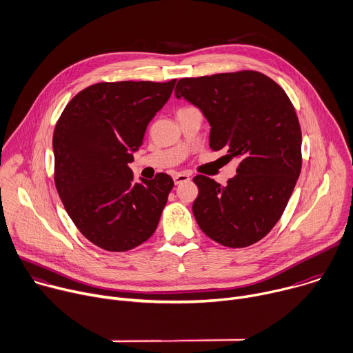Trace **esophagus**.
Returning <instances> with one entry per match:
<instances>
[{"label":"esophagus","mask_w":353,"mask_h":353,"mask_svg":"<svg viewBox=\"0 0 353 353\" xmlns=\"http://www.w3.org/2000/svg\"><path fill=\"white\" fill-rule=\"evenodd\" d=\"M174 182H175V185H179V183H182V182H186V181H189L190 178H189V175L188 174H185V172H176V174H174Z\"/></svg>","instance_id":"obj_1"}]
</instances>
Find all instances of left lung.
<instances>
[{
	"mask_svg": "<svg viewBox=\"0 0 353 353\" xmlns=\"http://www.w3.org/2000/svg\"><path fill=\"white\" fill-rule=\"evenodd\" d=\"M175 96L201 110L211 149L241 160L227 186L193 178L200 230L227 248L259 242L283 216L302 168V132L290 97L256 70L183 78Z\"/></svg>",
	"mask_w": 353,
	"mask_h": 353,
	"instance_id": "8db88e82",
	"label": "left lung"
}]
</instances>
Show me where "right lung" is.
Returning a JSON list of instances; mask_svg holds the SVG:
<instances>
[{
	"instance_id": "add662e5",
	"label": "right lung",
	"mask_w": 353,
	"mask_h": 353,
	"mask_svg": "<svg viewBox=\"0 0 353 353\" xmlns=\"http://www.w3.org/2000/svg\"><path fill=\"white\" fill-rule=\"evenodd\" d=\"M175 82L92 85L66 104L55 125L57 192L82 235L104 250H130L159 225L172 178L160 172L134 182L128 164Z\"/></svg>"
}]
</instances>
